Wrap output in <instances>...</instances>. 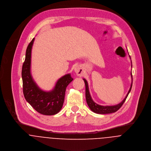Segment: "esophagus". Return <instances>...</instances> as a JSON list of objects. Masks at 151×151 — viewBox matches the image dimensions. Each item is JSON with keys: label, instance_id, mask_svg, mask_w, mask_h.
Returning a JSON list of instances; mask_svg holds the SVG:
<instances>
[{"label": "esophagus", "instance_id": "34e87169", "mask_svg": "<svg viewBox=\"0 0 151 151\" xmlns=\"http://www.w3.org/2000/svg\"><path fill=\"white\" fill-rule=\"evenodd\" d=\"M75 72L78 76H81L83 74V69L81 66H77L75 68Z\"/></svg>", "mask_w": 151, "mask_h": 151}]
</instances>
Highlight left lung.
Masks as SVG:
<instances>
[{
	"label": "left lung",
	"mask_w": 151,
	"mask_h": 151,
	"mask_svg": "<svg viewBox=\"0 0 151 151\" xmlns=\"http://www.w3.org/2000/svg\"><path fill=\"white\" fill-rule=\"evenodd\" d=\"M130 57V56H129ZM131 58V57H130ZM132 63V61H131ZM131 66L132 67V65H131ZM131 77H132V71H131ZM83 81L85 82V95H86V102L87 104L88 105V106L89 107V108L91 109V110L92 111H93V112L96 113V114H111V113H114L115 112H116L118 110H119L121 107L122 106V105L124 104V103L125 102V101H126L129 92H131V90L132 89V82L131 83L130 89L126 96V97L124 98V99L119 104L116 105H114V106H102V105H99L98 104H96L95 102H94V101L92 100L90 93H89V87H88V82L86 81V79H83Z\"/></svg>",
	"instance_id": "1"
}]
</instances>
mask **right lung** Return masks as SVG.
Instances as JSON below:
<instances>
[{
  "label": "right lung",
  "instance_id": "1",
  "mask_svg": "<svg viewBox=\"0 0 151 151\" xmlns=\"http://www.w3.org/2000/svg\"><path fill=\"white\" fill-rule=\"evenodd\" d=\"M35 38L29 43L26 51L22 70L23 92L26 101L39 113L45 115L58 114L62 108L66 87L73 81L70 74H66L57 81L55 88L46 92L39 88L30 73L31 52Z\"/></svg>",
  "mask_w": 151,
  "mask_h": 151
}]
</instances>
